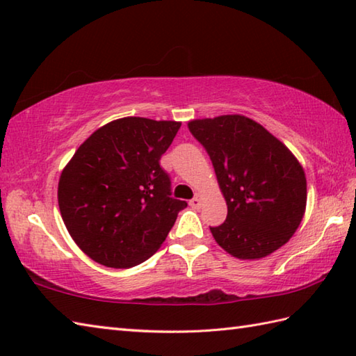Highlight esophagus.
<instances>
[{"instance_id": "34e87169", "label": "esophagus", "mask_w": 356, "mask_h": 356, "mask_svg": "<svg viewBox=\"0 0 356 356\" xmlns=\"http://www.w3.org/2000/svg\"><path fill=\"white\" fill-rule=\"evenodd\" d=\"M190 205H191L193 208H200V205H202V194H196V196H194V197L190 200Z\"/></svg>"}]
</instances>
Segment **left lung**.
I'll list each match as a JSON object with an SVG mask.
<instances>
[{
    "mask_svg": "<svg viewBox=\"0 0 356 356\" xmlns=\"http://www.w3.org/2000/svg\"><path fill=\"white\" fill-rule=\"evenodd\" d=\"M210 156L227 202V219L210 227L216 242L238 259H261L290 241L304 218L307 180L281 140L245 115L188 122Z\"/></svg>",
    "mask_w": 356,
    "mask_h": 356,
    "instance_id": "1",
    "label": "left lung"
}]
</instances>
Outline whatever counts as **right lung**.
<instances>
[{
  "mask_svg": "<svg viewBox=\"0 0 356 356\" xmlns=\"http://www.w3.org/2000/svg\"><path fill=\"white\" fill-rule=\"evenodd\" d=\"M180 122L123 117L92 132L61 171L58 207L76 245L111 268L154 254L185 200L171 197L160 157Z\"/></svg>",
  "mask_w": 356,
  "mask_h": 356,
  "instance_id": "1",
  "label": "right lung"
}]
</instances>
